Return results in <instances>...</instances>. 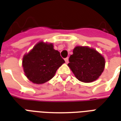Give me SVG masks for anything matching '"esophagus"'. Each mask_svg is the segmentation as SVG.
Listing matches in <instances>:
<instances>
[{
    "label": "esophagus",
    "instance_id": "esophagus-1",
    "mask_svg": "<svg viewBox=\"0 0 121 121\" xmlns=\"http://www.w3.org/2000/svg\"><path fill=\"white\" fill-rule=\"evenodd\" d=\"M65 61L66 63H68V62H69V58H65Z\"/></svg>",
    "mask_w": 121,
    "mask_h": 121
}]
</instances>
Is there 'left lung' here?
I'll return each instance as SVG.
<instances>
[{"mask_svg":"<svg viewBox=\"0 0 121 121\" xmlns=\"http://www.w3.org/2000/svg\"><path fill=\"white\" fill-rule=\"evenodd\" d=\"M68 66L78 80L89 83L101 75L105 67L104 57L96 50L78 46L69 57Z\"/></svg>","mask_w":121,"mask_h":121,"instance_id":"obj_1","label":"left lung"}]
</instances>
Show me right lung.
<instances>
[{
	"label": "right lung",
	"mask_w": 121,
	"mask_h": 121,
	"mask_svg": "<svg viewBox=\"0 0 121 121\" xmlns=\"http://www.w3.org/2000/svg\"><path fill=\"white\" fill-rule=\"evenodd\" d=\"M65 61L52 43H38L22 59L25 75L33 83L41 84L52 79Z\"/></svg>",
	"instance_id": "add662e5"
}]
</instances>
